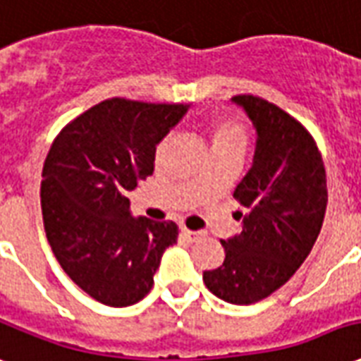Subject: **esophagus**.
<instances>
[{
	"instance_id": "esophagus-1",
	"label": "esophagus",
	"mask_w": 361,
	"mask_h": 361,
	"mask_svg": "<svg viewBox=\"0 0 361 361\" xmlns=\"http://www.w3.org/2000/svg\"><path fill=\"white\" fill-rule=\"evenodd\" d=\"M181 235H183V237H185L189 243H195L201 239L202 231H191V229H188V228H181Z\"/></svg>"
}]
</instances>
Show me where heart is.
<instances>
[{"label":"heart","mask_w":361,"mask_h":361,"mask_svg":"<svg viewBox=\"0 0 361 361\" xmlns=\"http://www.w3.org/2000/svg\"><path fill=\"white\" fill-rule=\"evenodd\" d=\"M204 130H207L212 153H218V151H239V153H243L248 143V132L245 124L233 116H229V114L210 116L204 122ZM164 147H166V141H162L157 147V159L162 154Z\"/></svg>","instance_id":"b5f03b06"}]
</instances>
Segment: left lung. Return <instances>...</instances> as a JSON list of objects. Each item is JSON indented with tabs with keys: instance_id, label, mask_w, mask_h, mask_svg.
Listing matches in <instances>:
<instances>
[{
	"instance_id": "1",
	"label": "left lung",
	"mask_w": 361,
	"mask_h": 361,
	"mask_svg": "<svg viewBox=\"0 0 361 361\" xmlns=\"http://www.w3.org/2000/svg\"><path fill=\"white\" fill-rule=\"evenodd\" d=\"M235 103L255 122L252 168L233 191L245 207L241 233L221 239L226 258L202 274L208 290L231 304L268 298L295 276L322 231L327 176L312 133L289 113L250 93Z\"/></svg>"
}]
</instances>
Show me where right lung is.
Wrapping results in <instances>:
<instances>
[{"mask_svg":"<svg viewBox=\"0 0 361 361\" xmlns=\"http://www.w3.org/2000/svg\"><path fill=\"white\" fill-rule=\"evenodd\" d=\"M188 106L101 101L66 124L44 162L42 214L61 268L101 304L124 308L153 289L176 221L132 218L126 193L147 180L154 151Z\"/></svg>","mask_w":361,"mask_h":361,"instance_id":"right-lung-1","label":"right lung"}]
</instances>
